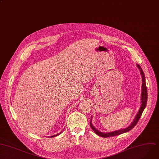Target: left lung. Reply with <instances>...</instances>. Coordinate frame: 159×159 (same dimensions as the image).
<instances>
[{
  "label": "left lung",
  "instance_id": "obj_1",
  "mask_svg": "<svg viewBox=\"0 0 159 159\" xmlns=\"http://www.w3.org/2000/svg\"><path fill=\"white\" fill-rule=\"evenodd\" d=\"M138 67L139 68L141 75L142 76V93H141V107L139 109V111L138 113V115H136L135 119L133 121V122L132 123V124L128 127L127 128L125 129H121V130H118L116 131H114L112 132H109V133H104L102 132L99 131L98 130H97L93 125L92 124V120L90 119V125L92 128V129L94 131V132L97 134V135L102 137V138H107V137H111V136H118V135H120V134L127 132L129 130H130L132 128H134L135 127V125L137 124V123L138 122V121L139 120V118H141V116L144 111V109L146 107V102H147V98H148V95H147V89H146V83H145V76L144 75V72L141 67V66L139 64H137Z\"/></svg>",
  "mask_w": 159,
  "mask_h": 159
}]
</instances>
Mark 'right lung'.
<instances>
[{"instance_id":"1","label":"right lung","mask_w":159,"mask_h":159,"mask_svg":"<svg viewBox=\"0 0 159 159\" xmlns=\"http://www.w3.org/2000/svg\"><path fill=\"white\" fill-rule=\"evenodd\" d=\"M61 134V132H60V133H59V134H57V135H55V136H51V138H52V137H55V136H58V135H59V134Z\"/></svg>"}]
</instances>
